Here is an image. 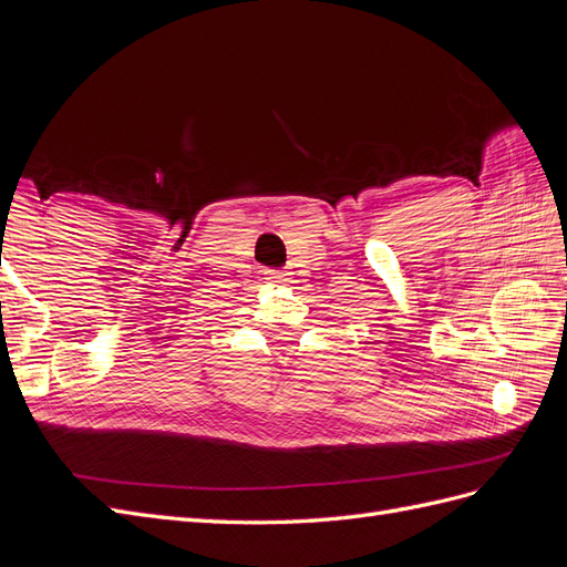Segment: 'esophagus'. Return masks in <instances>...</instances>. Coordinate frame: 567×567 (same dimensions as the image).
<instances>
[{"instance_id": "esophagus-1", "label": "esophagus", "mask_w": 567, "mask_h": 567, "mask_svg": "<svg viewBox=\"0 0 567 567\" xmlns=\"http://www.w3.org/2000/svg\"><path fill=\"white\" fill-rule=\"evenodd\" d=\"M265 277H267L271 284H288V277H290V274L279 271V269H267V271H265Z\"/></svg>"}]
</instances>
